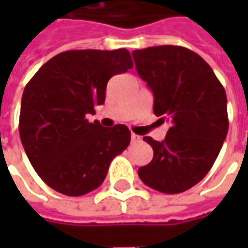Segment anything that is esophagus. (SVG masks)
Here are the masks:
<instances>
[{"label":"esophagus","mask_w":248,"mask_h":248,"mask_svg":"<svg viewBox=\"0 0 248 248\" xmlns=\"http://www.w3.org/2000/svg\"><path fill=\"white\" fill-rule=\"evenodd\" d=\"M131 142H133V143H135V142H140V135H137V134H134V133H133V134H131Z\"/></svg>","instance_id":"1"}]
</instances>
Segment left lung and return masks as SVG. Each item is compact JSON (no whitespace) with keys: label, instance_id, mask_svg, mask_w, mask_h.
Returning <instances> with one entry per match:
<instances>
[{"label":"left lung","instance_id":"1","mask_svg":"<svg viewBox=\"0 0 248 248\" xmlns=\"http://www.w3.org/2000/svg\"><path fill=\"white\" fill-rule=\"evenodd\" d=\"M135 69L154 95V114L170 124L165 140L145 137L153 161L138 169L146 186L183 192L213 167L229 131L227 97L207 62L182 46L133 51Z\"/></svg>","mask_w":248,"mask_h":248}]
</instances>
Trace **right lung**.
Instances as JSON below:
<instances>
[{
	"label": "right lung",
	"instance_id": "add662e5",
	"mask_svg": "<svg viewBox=\"0 0 248 248\" xmlns=\"http://www.w3.org/2000/svg\"><path fill=\"white\" fill-rule=\"evenodd\" d=\"M126 49L67 50L41 66L21 101L19 137L41 179L81 197L102 185L110 162L129 146L124 124L103 127L87 114L103 105L108 79L133 69Z\"/></svg>",
	"mask_w": 248,
	"mask_h": 248
}]
</instances>
